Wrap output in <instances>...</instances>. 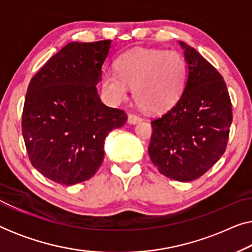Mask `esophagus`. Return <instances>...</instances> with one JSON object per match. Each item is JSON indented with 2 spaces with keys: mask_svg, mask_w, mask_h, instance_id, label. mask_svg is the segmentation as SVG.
I'll return each instance as SVG.
<instances>
[{
  "mask_svg": "<svg viewBox=\"0 0 252 252\" xmlns=\"http://www.w3.org/2000/svg\"><path fill=\"white\" fill-rule=\"evenodd\" d=\"M142 120V118L139 115H136V113H129L128 115V123L129 124H136Z\"/></svg>",
  "mask_w": 252,
  "mask_h": 252,
  "instance_id": "obj_1",
  "label": "esophagus"
}]
</instances>
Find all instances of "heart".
<instances>
[{
    "mask_svg": "<svg viewBox=\"0 0 252 252\" xmlns=\"http://www.w3.org/2000/svg\"><path fill=\"white\" fill-rule=\"evenodd\" d=\"M116 71L103 74V85L115 101L127 97L134 87L136 102L148 111L158 112L173 105L185 86L187 67L175 51L130 50L116 62Z\"/></svg>",
    "mask_w": 252,
    "mask_h": 252,
    "instance_id": "1",
    "label": "heart"
}]
</instances>
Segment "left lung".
<instances>
[{"label":"left lung","mask_w":252,"mask_h":252,"mask_svg":"<svg viewBox=\"0 0 252 252\" xmlns=\"http://www.w3.org/2000/svg\"><path fill=\"white\" fill-rule=\"evenodd\" d=\"M188 66L182 94L151 122L148 153L159 173L188 182L202 177L225 153L233 120L232 102L222 75L185 42Z\"/></svg>","instance_id":"1"}]
</instances>
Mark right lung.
Returning <instances> with one entry per match:
<instances>
[{
    "label": "right lung",
    "instance_id": "add662e5",
    "mask_svg": "<svg viewBox=\"0 0 252 252\" xmlns=\"http://www.w3.org/2000/svg\"><path fill=\"white\" fill-rule=\"evenodd\" d=\"M111 40L71 42L31 79L22 132L31 163L60 185L91 179L104 158V140L127 120L124 110L109 108L96 85Z\"/></svg>",
    "mask_w": 252,
    "mask_h": 252
}]
</instances>
